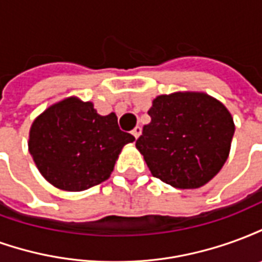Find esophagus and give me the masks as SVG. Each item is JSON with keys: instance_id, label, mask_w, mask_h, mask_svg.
<instances>
[{"instance_id": "1", "label": "esophagus", "mask_w": 262, "mask_h": 262, "mask_svg": "<svg viewBox=\"0 0 262 262\" xmlns=\"http://www.w3.org/2000/svg\"><path fill=\"white\" fill-rule=\"evenodd\" d=\"M132 135H133V136L137 139V137L142 135V127H140V126H136V127H135V129L132 130Z\"/></svg>"}]
</instances>
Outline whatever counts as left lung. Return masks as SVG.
<instances>
[{"label":"left lung","mask_w":262,"mask_h":262,"mask_svg":"<svg viewBox=\"0 0 262 262\" xmlns=\"http://www.w3.org/2000/svg\"><path fill=\"white\" fill-rule=\"evenodd\" d=\"M136 147L156 178L180 189L205 185L227 160L234 123L223 103L201 92L160 95Z\"/></svg>","instance_id":"8db88e82"}]
</instances>
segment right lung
<instances>
[{
  "label": "right lung",
  "mask_w": 262,
  "mask_h": 262,
  "mask_svg": "<svg viewBox=\"0 0 262 262\" xmlns=\"http://www.w3.org/2000/svg\"><path fill=\"white\" fill-rule=\"evenodd\" d=\"M133 140L115 114L102 116L91 102L67 98L35 119L29 153L52 185L84 191L108 180L122 147Z\"/></svg>",
  "instance_id": "add662e5"
}]
</instances>
